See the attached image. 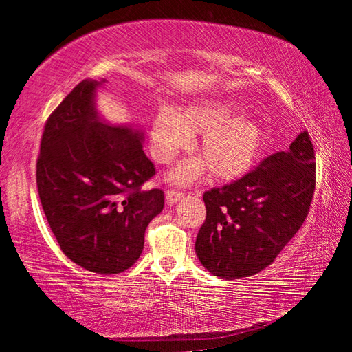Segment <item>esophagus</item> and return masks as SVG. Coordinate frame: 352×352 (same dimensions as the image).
<instances>
[{
  "label": "esophagus",
  "instance_id": "obj_1",
  "mask_svg": "<svg viewBox=\"0 0 352 352\" xmlns=\"http://www.w3.org/2000/svg\"><path fill=\"white\" fill-rule=\"evenodd\" d=\"M183 195H184V192L180 189H169L168 192H166V200H168L169 205H174L183 197Z\"/></svg>",
  "mask_w": 352,
  "mask_h": 352
}]
</instances>
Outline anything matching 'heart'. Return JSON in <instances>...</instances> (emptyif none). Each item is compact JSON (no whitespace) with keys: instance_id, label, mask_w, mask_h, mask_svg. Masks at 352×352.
Returning a JSON list of instances; mask_svg holds the SVG:
<instances>
[{"instance_id":"1","label":"heart","mask_w":352,"mask_h":352,"mask_svg":"<svg viewBox=\"0 0 352 352\" xmlns=\"http://www.w3.org/2000/svg\"><path fill=\"white\" fill-rule=\"evenodd\" d=\"M243 109L225 99H204L180 113L163 109L155 115L151 129V152L158 163H170L178 152L201 135V160L183 163L172 174L178 183L190 182L206 169L216 180L230 182L253 168L264 147V129L253 119L239 118ZM207 164L205 165L204 163Z\"/></svg>"}]
</instances>
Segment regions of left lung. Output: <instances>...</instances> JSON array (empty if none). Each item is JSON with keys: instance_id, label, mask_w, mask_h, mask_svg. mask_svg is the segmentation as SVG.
<instances>
[{"instance_id": "obj_1", "label": "left lung", "mask_w": 352, "mask_h": 352, "mask_svg": "<svg viewBox=\"0 0 352 352\" xmlns=\"http://www.w3.org/2000/svg\"><path fill=\"white\" fill-rule=\"evenodd\" d=\"M314 192L315 151L309 133L301 132L289 151L204 194L206 219L195 241L200 262L222 279L265 269L301 228Z\"/></svg>"}]
</instances>
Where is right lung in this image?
<instances>
[{
	"mask_svg": "<svg viewBox=\"0 0 352 352\" xmlns=\"http://www.w3.org/2000/svg\"><path fill=\"white\" fill-rule=\"evenodd\" d=\"M98 85L77 83L46 119L37 188L62 252L83 269L111 275L140 258L164 192L142 189L155 175L142 133L100 121L93 104Z\"/></svg>",
	"mask_w": 352,
	"mask_h": 352,
	"instance_id": "right-lung-1",
	"label": "right lung"
}]
</instances>
